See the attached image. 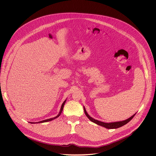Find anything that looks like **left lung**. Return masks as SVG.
<instances>
[{"label": "left lung", "instance_id": "8db88e82", "mask_svg": "<svg viewBox=\"0 0 156 156\" xmlns=\"http://www.w3.org/2000/svg\"><path fill=\"white\" fill-rule=\"evenodd\" d=\"M83 109H84V112H85V113L86 115V116L88 118L89 120L92 122H93L94 123H95L97 124V125L98 126H102L103 127H105L106 129H118L119 127H121L124 125H126V124H127L129 121H130L132 118L134 116V115H136L134 114L133 115H132L131 117H130L129 118L127 119L126 120H124V121H118V122H109V123H107V122H101V121H98L97 119H95L94 118H92L91 116H90L88 114L87 112L85 109V108L83 106Z\"/></svg>", "mask_w": 156, "mask_h": 156}]
</instances>
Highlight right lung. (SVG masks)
<instances>
[{
	"label": "right lung",
	"mask_w": 156,
	"mask_h": 156,
	"mask_svg": "<svg viewBox=\"0 0 156 156\" xmlns=\"http://www.w3.org/2000/svg\"><path fill=\"white\" fill-rule=\"evenodd\" d=\"M66 100H67V99L63 102V103L62 104V106H61V109H60V111L59 112V113H58V115L56 116H55V117H54V118H49V119H45V120H43V121H39V122H29V123H30V124H37V123H43V122H48V121H52V120H53V119H56V118H57L58 117H59V116H60V115L61 114V113H62V112L63 111V108H64V105H65V103H66Z\"/></svg>",
	"instance_id": "add662e5"
}]
</instances>
